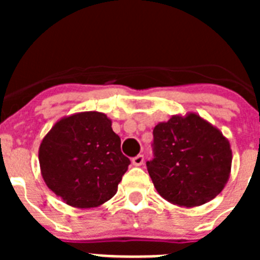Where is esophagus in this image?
<instances>
[{
  "label": "esophagus",
  "instance_id": "obj_1",
  "mask_svg": "<svg viewBox=\"0 0 260 260\" xmlns=\"http://www.w3.org/2000/svg\"><path fill=\"white\" fill-rule=\"evenodd\" d=\"M143 160H144L143 155H138V156H135V157H133L132 162L134 167H141V165L143 164Z\"/></svg>",
  "mask_w": 260,
  "mask_h": 260
}]
</instances>
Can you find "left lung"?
<instances>
[{"mask_svg":"<svg viewBox=\"0 0 260 260\" xmlns=\"http://www.w3.org/2000/svg\"><path fill=\"white\" fill-rule=\"evenodd\" d=\"M155 157L147 162L155 189L165 201L192 208L212 201L231 176L228 138L199 114H176L153 128Z\"/></svg>","mask_w":260,"mask_h":260,"instance_id":"left-lung-1","label":"left lung"}]
</instances>
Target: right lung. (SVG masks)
Masks as SVG:
<instances>
[{"label":"right lung","mask_w":260,"mask_h":260,"mask_svg":"<svg viewBox=\"0 0 260 260\" xmlns=\"http://www.w3.org/2000/svg\"><path fill=\"white\" fill-rule=\"evenodd\" d=\"M43 180L74 208H95L116 195L130 160L112 119L100 112H79L58 119L39 147Z\"/></svg>","instance_id":"obj_1"}]
</instances>
